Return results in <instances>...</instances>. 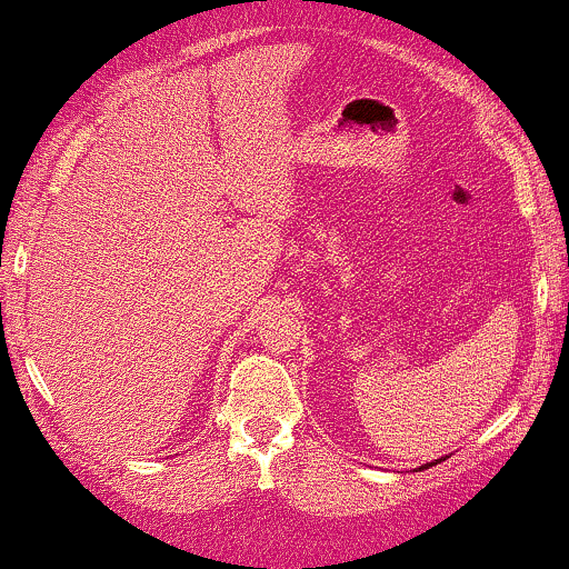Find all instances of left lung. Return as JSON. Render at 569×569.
Returning a JSON list of instances; mask_svg holds the SVG:
<instances>
[{"label": "left lung", "mask_w": 569, "mask_h": 569, "mask_svg": "<svg viewBox=\"0 0 569 569\" xmlns=\"http://www.w3.org/2000/svg\"><path fill=\"white\" fill-rule=\"evenodd\" d=\"M440 461H442V458H440ZM435 463H437V461H432V463H423L421 469H429V467H435Z\"/></svg>", "instance_id": "8db88e82"}]
</instances>
